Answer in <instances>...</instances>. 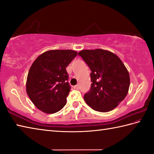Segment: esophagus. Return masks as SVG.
<instances>
[{
    "label": "esophagus",
    "mask_w": 154,
    "mask_h": 154,
    "mask_svg": "<svg viewBox=\"0 0 154 154\" xmlns=\"http://www.w3.org/2000/svg\"><path fill=\"white\" fill-rule=\"evenodd\" d=\"M74 89H79V85H76L75 86H74Z\"/></svg>",
    "instance_id": "obj_1"
}]
</instances>
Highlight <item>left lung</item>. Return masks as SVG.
Returning <instances> with one entry per match:
<instances>
[{"label": "left lung", "instance_id": "1", "mask_svg": "<svg viewBox=\"0 0 154 154\" xmlns=\"http://www.w3.org/2000/svg\"><path fill=\"white\" fill-rule=\"evenodd\" d=\"M78 55L91 69V87L84 100L93 110H113L128 95L130 78L122 60L111 51L96 49L82 50Z\"/></svg>", "mask_w": 154, "mask_h": 154}]
</instances>
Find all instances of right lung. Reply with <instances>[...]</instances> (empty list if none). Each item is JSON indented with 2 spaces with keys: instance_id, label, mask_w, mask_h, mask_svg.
<instances>
[{
  "instance_id": "1",
  "label": "right lung",
  "mask_w": 154,
  "mask_h": 154,
  "mask_svg": "<svg viewBox=\"0 0 154 154\" xmlns=\"http://www.w3.org/2000/svg\"><path fill=\"white\" fill-rule=\"evenodd\" d=\"M77 55L73 50H50L35 60L27 75L26 91L37 109L52 114L65 106L71 88L66 67Z\"/></svg>"
}]
</instances>
